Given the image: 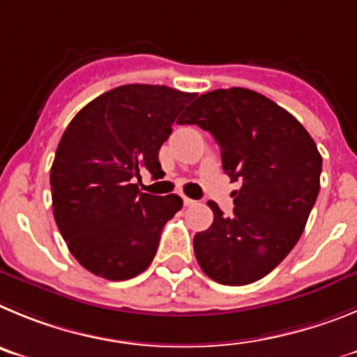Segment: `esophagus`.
<instances>
[{"instance_id": "esophagus-1", "label": "esophagus", "mask_w": 357, "mask_h": 357, "mask_svg": "<svg viewBox=\"0 0 357 357\" xmlns=\"http://www.w3.org/2000/svg\"><path fill=\"white\" fill-rule=\"evenodd\" d=\"M183 202H185V206H192V204H195L194 199L186 197V195H183Z\"/></svg>"}]
</instances>
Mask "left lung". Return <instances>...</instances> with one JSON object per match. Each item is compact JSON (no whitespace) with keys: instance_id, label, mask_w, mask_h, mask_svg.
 <instances>
[{"instance_id":"1","label":"left lung","mask_w":357,"mask_h":357,"mask_svg":"<svg viewBox=\"0 0 357 357\" xmlns=\"http://www.w3.org/2000/svg\"><path fill=\"white\" fill-rule=\"evenodd\" d=\"M179 124L210 131L240 190L233 215L210 201L213 222L194 236L202 272L242 287L272 272L298 242L320 190L322 156L311 135L272 99L249 89L199 96Z\"/></svg>"}]
</instances>
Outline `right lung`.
Returning a JSON list of instances; mask_svg holds the SVG:
<instances>
[{
    "mask_svg": "<svg viewBox=\"0 0 357 357\" xmlns=\"http://www.w3.org/2000/svg\"><path fill=\"white\" fill-rule=\"evenodd\" d=\"M195 94L165 85L117 86L83 107L51 165L53 215L70 255L99 278L124 281L151 265L183 199L140 192V172L162 174L158 153Z\"/></svg>",
    "mask_w": 357,
    "mask_h": 357,
    "instance_id": "add662e5",
    "label": "right lung"
}]
</instances>
